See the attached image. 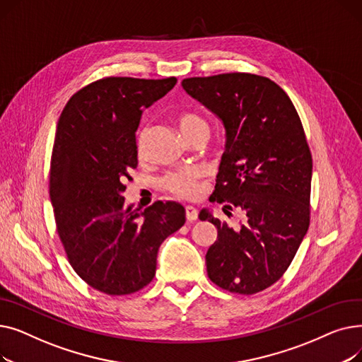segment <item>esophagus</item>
<instances>
[{
	"instance_id": "esophagus-1",
	"label": "esophagus",
	"mask_w": 362,
	"mask_h": 362,
	"mask_svg": "<svg viewBox=\"0 0 362 362\" xmlns=\"http://www.w3.org/2000/svg\"><path fill=\"white\" fill-rule=\"evenodd\" d=\"M185 214H186V220H187V221H194V220L198 218L197 208L192 206V205H186V206H185Z\"/></svg>"
}]
</instances>
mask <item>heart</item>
Listing matches in <instances>:
<instances>
[{"label":"heart","instance_id":"heart-1","mask_svg":"<svg viewBox=\"0 0 362 362\" xmlns=\"http://www.w3.org/2000/svg\"><path fill=\"white\" fill-rule=\"evenodd\" d=\"M177 124L187 139L202 132L208 133V123L197 112H182L177 117ZM136 148L138 154H144L145 132L139 133ZM199 177L201 171L198 168H179L168 171L167 175H164V177L161 179V186L164 191L173 197L192 199L199 195Z\"/></svg>","mask_w":362,"mask_h":362}]
</instances>
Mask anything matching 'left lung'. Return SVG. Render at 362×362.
<instances>
[{
    "label": "left lung",
    "mask_w": 362,
    "mask_h": 362,
    "mask_svg": "<svg viewBox=\"0 0 362 362\" xmlns=\"http://www.w3.org/2000/svg\"><path fill=\"white\" fill-rule=\"evenodd\" d=\"M182 86L223 120L227 144L214 199L239 208V229L217 227L205 261L210 280L239 295L274 284L291 265L311 220L313 157L299 114L276 82L252 73L183 79Z\"/></svg>",
    "instance_id": "1"
}]
</instances>
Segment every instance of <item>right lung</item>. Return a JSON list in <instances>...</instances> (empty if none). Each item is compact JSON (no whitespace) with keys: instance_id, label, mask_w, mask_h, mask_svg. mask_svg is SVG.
<instances>
[{"instance_id":"add662e5","label":"right lung","mask_w":362,"mask_h":362,"mask_svg":"<svg viewBox=\"0 0 362 362\" xmlns=\"http://www.w3.org/2000/svg\"><path fill=\"white\" fill-rule=\"evenodd\" d=\"M176 78H103L67 101L57 123L49 198L67 259L90 288L111 296L152 281L160 245L185 224V208L124 205L129 171L138 167L135 133L142 110L173 89Z\"/></svg>"}]
</instances>
